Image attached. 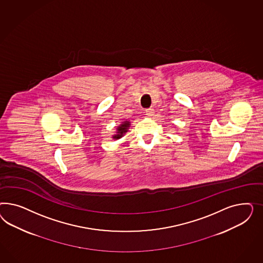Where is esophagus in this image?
Wrapping results in <instances>:
<instances>
[{
    "instance_id": "obj_1",
    "label": "esophagus",
    "mask_w": 263,
    "mask_h": 263,
    "mask_svg": "<svg viewBox=\"0 0 263 263\" xmlns=\"http://www.w3.org/2000/svg\"><path fill=\"white\" fill-rule=\"evenodd\" d=\"M145 115H146L147 117H152V116L154 115V110H153L152 108L146 109V110H145Z\"/></svg>"
}]
</instances>
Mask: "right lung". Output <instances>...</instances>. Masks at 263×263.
Segmentation results:
<instances>
[{
  "mask_svg": "<svg viewBox=\"0 0 263 263\" xmlns=\"http://www.w3.org/2000/svg\"><path fill=\"white\" fill-rule=\"evenodd\" d=\"M130 127V122L125 120V121H122V123L120 124L119 127L117 128V134L112 136V139L115 140H119L122 136H124V134L128 131V129Z\"/></svg>",
  "mask_w": 263,
  "mask_h": 263,
  "instance_id": "obj_1",
  "label": "right lung"
}]
</instances>
